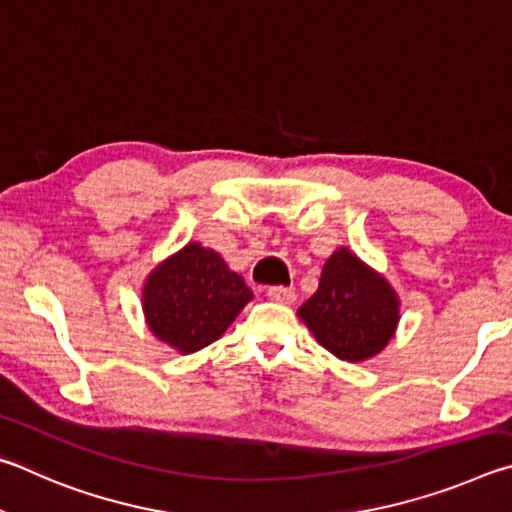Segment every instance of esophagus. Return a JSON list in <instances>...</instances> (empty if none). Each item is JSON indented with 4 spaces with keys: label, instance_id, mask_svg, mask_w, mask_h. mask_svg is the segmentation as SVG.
Masks as SVG:
<instances>
[{
    "label": "esophagus",
    "instance_id": "1",
    "mask_svg": "<svg viewBox=\"0 0 512 512\" xmlns=\"http://www.w3.org/2000/svg\"><path fill=\"white\" fill-rule=\"evenodd\" d=\"M267 299L274 301V303H285V306H290L297 299V294H294L292 288H283V285H272V288H267Z\"/></svg>",
    "mask_w": 512,
    "mask_h": 512
}]
</instances>
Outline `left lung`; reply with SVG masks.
<instances>
[{"label": "left lung", "instance_id": "left-lung-1", "mask_svg": "<svg viewBox=\"0 0 512 512\" xmlns=\"http://www.w3.org/2000/svg\"><path fill=\"white\" fill-rule=\"evenodd\" d=\"M299 319L342 362H366L396 337L400 297L384 276L348 247H337L321 270L319 288L297 310Z\"/></svg>", "mask_w": 512, "mask_h": 512}]
</instances>
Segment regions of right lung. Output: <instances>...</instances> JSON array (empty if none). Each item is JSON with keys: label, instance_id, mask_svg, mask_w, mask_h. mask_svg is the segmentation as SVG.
<instances>
[{"label": "right lung", "instance_id": "right-lung-1", "mask_svg": "<svg viewBox=\"0 0 512 512\" xmlns=\"http://www.w3.org/2000/svg\"><path fill=\"white\" fill-rule=\"evenodd\" d=\"M254 294L218 251L188 242L155 265L141 288L146 326L179 355L220 339Z\"/></svg>", "mask_w": 512, "mask_h": 512}]
</instances>
